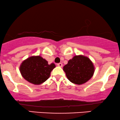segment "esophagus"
<instances>
[{"instance_id": "esophagus-1", "label": "esophagus", "mask_w": 120, "mask_h": 120, "mask_svg": "<svg viewBox=\"0 0 120 120\" xmlns=\"http://www.w3.org/2000/svg\"><path fill=\"white\" fill-rule=\"evenodd\" d=\"M57 65L59 66V67H62L63 66V64L62 63H58V64H57Z\"/></svg>"}]
</instances>
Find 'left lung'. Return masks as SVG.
<instances>
[{
    "mask_svg": "<svg viewBox=\"0 0 120 120\" xmlns=\"http://www.w3.org/2000/svg\"><path fill=\"white\" fill-rule=\"evenodd\" d=\"M67 78L71 83L81 85L92 78L95 71L93 62L87 56L75 55L63 67Z\"/></svg>",
    "mask_w": 120,
    "mask_h": 120,
    "instance_id": "left-lung-1",
    "label": "left lung"
}]
</instances>
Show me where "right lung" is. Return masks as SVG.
I'll return each mask as SVG.
<instances>
[{
    "mask_svg": "<svg viewBox=\"0 0 120 120\" xmlns=\"http://www.w3.org/2000/svg\"><path fill=\"white\" fill-rule=\"evenodd\" d=\"M55 67L54 63L49 64L48 61L41 56H32L22 61L19 71L22 77L29 83L40 85L49 78Z\"/></svg>",
    "mask_w": 120,
    "mask_h": 120,
    "instance_id": "add662e5",
    "label": "right lung"
}]
</instances>
